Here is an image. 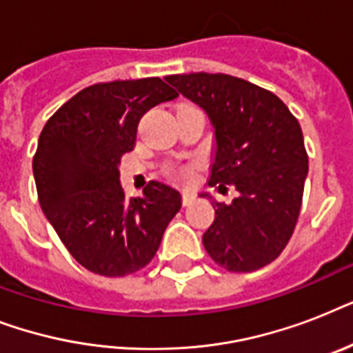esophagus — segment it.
I'll list each match as a JSON object with an SVG mask.
<instances>
[{"mask_svg":"<svg viewBox=\"0 0 353 353\" xmlns=\"http://www.w3.org/2000/svg\"><path fill=\"white\" fill-rule=\"evenodd\" d=\"M194 199H196V194L194 192H190V190L183 192V205H192Z\"/></svg>","mask_w":353,"mask_h":353,"instance_id":"obj_1","label":"esophagus"}]
</instances>
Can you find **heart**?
Returning <instances> with one entry per match:
<instances>
[{
	"instance_id": "heart-1",
	"label": "heart",
	"mask_w": 353,
	"mask_h": 353,
	"mask_svg": "<svg viewBox=\"0 0 353 353\" xmlns=\"http://www.w3.org/2000/svg\"><path fill=\"white\" fill-rule=\"evenodd\" d=\"M168 174H170V176L181 177V179H187V177L190 176V168H188V166H174V168L168 170Z\"/></svg>"
}]
</instances>
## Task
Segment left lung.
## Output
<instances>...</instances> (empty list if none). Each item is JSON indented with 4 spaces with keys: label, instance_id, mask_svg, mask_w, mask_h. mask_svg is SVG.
<instances>
[{
    "label": "left lung",
    "instance_id": "obj_1",
    "mask_svg": "<svg viewBox=\"0 0 353 353\" xmlns=\"http://www.w3.org/2000/svg\"><path fill=\"white\" fill-rule=\"evenodd\" d=\"M166 82L214 128L209 185L238 190L231 205L201 194L216 214L203 234L209 256L234 273L268 265L288 245L301 212L307 176L301 124L271 91L231 74H170Z\"/></svg>",
    "mask_w": 353,
    "mask_h": 353
}]
</instances>
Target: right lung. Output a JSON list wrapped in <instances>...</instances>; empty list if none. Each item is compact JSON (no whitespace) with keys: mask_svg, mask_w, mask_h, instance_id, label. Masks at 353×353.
I'll list each match as a JSON object with an SVG mask.
<instances>
[{"mask_svg":"<svg viewBox=\"0 0 353 353\" xmlns=\"http://www.w3.org/2000/svg\"><path fill=\"white\" fill-rule=\"evenodd\" d=\"M176 97L155 77L95 84L69 99L41 130L32 159L40 207L91 273L124 276L148 265L181 209V194L170 185L150 181L141 198L128 199L119 179L141 117Z\"/></svg>","mask_w":353,"mask_h":353,"instance_id":"add662e5","label":"right lung"}]
</instances>
